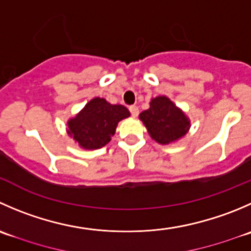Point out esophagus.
Segmentation results:
<instances>
[{"mask_svg": "<svg viewBox=\"0 0 251 251\" xmlns=\"http://www.w3.org/2000/svg\"><path fill=\"white\" fill-rule=\"evenodd\" d=\"M130 113L132 114L133 118H136V116L138 115V113H140V110H138V106L131 105V106H130Z\"/></svg>", "mask_w": 251, "mask_h": 251, "instance_id": "obj_1", "label": "esophagus"}]
</instances>
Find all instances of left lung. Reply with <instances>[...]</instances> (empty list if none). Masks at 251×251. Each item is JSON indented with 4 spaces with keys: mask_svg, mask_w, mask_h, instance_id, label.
Here are the masks:
<instances>
[{
    "mask_svg": "<svg viewBox=\"0 0 251 251\" xmlns=\"http://www.w3.org/2000/svg\"><path fill=\"white\" fill-rule=\"evenodd\" d=\"M140 120L148 135L160 145L179 141L190 130V119L168 97L158 96L150 101V108L140 114Z\"/></svg>",
    "mask_w": 251,
    "mask_h": 251,
    "instance_id": "left-lung-1",
    "label": "left lung"
}]
</instances>
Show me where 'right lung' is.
<instances>
[{"label":"right lung","instance_id":"1","mask_svg":"<svg viewBox=\"0 0 251 251\" xmlns=\"http://www.w3.org/2000/svg\"><path fill=\"white\" fill-rule=\"evenodd\" d=\"M130 115L124 105L96 97L76 116L69 119L67 135L83 150H98L110 142L118 124Z\"/></svg>","mask_w":251,"mask_h":251}]
</instances>
